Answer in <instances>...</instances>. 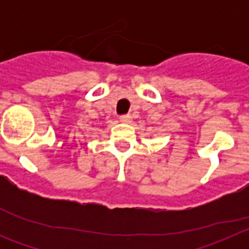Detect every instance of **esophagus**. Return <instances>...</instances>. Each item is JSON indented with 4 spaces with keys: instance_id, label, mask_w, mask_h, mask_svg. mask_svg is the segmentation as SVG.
<instances>
[{
    "instance_id": "esophagus-1",
    "label": "esophagus",
    "mask_w": 249,
    "mask_h": 249,
    "mask_svg": "<svg viewBox=\"0 0 249 249\" xmlns=\"http://www.w3.org/2000/svg\"><path fill=\"white\" fill-rule=\"evenodd\" d=\"M120 121L122 123H129L132 121V116L131 114H123L120 117Z\"/></svg>"
}]
</instances>
